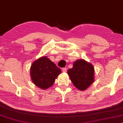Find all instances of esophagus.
<instances>
[{
  "mask_svg": "<svg viewBox=\"0 0 123 123\" xmlns=\"http://www.w3.org/2000/svg\"><path fill=\"white\" fill-rule=\"evenodd\" d=\"M62 72L63 73H66V72H67V68H64L62 69Z\"/></svg>",
  "mask_w": 123,
  "mask_h": 123,
  "instance_id": "34e87169",
  "label": "esophagus"
}]
</instances>
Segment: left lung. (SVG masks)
Returning <instances> with one entry per match:
<instances>
[{"instance_id":"left-lung-1","label":"left lung","mask_w":123,"mask_h":123,"mask_svg":"<svg viewBox=\"0 0 123 123\" xmlns=\"http://www.w3.org/2000/svg\"><path fill=\"white\" fill-rule=\"evenodd\" d=\"M67 72L74 86L80 91H85L94 81L93 66L83 59L76 60Z\"/></svg>"}]
</instances>
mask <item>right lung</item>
Returning <instances> with one entry per match:
<instances>
[{
    "mask_svg": "<svg viewBox=\"0 0 123 123\" xmlns=\"http://www.w3.org/2000/svg\"><path fill=\"white\" fill-rule=\"evenodd\" d=\"M61 70L46 56L40 57L32 62L30 67L32 82L42 90L53 86Z\"/></svg>",
    "mask_w": 123,
    "mask_h": 123,
    "instance_id": "add662e5",
    "label": "right lung"
}]
</instances>
